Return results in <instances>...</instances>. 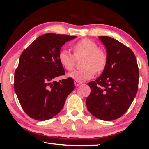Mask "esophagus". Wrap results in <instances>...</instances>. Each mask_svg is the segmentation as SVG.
Segmentation results:
<instances>
[{"instance_id": "34e87169", "label": "esophagus", "mask_w": 149, "mask_h": 149, "mask_svg": "<svg viewBox=\"0 0 149 149\" xmlns=\"http://www.w3.org/2000/svg\"><path fill=\"white\" fill-rule=\"evenodd\" d=\"M74 84H75V86L77 87V86H79V85L81 84V82L78 81H74Z\"/></svg>"}]
</instances>
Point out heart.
I'll use <instances>...</instances> for the list:
<instances>
[{
	"mask_svg": "<svg viewBox=\"0 0 149 149\" xmlns=\"http://www.w3.org/2000/svg\"><path fill=\"white\" fill-rule=\"evenodd\" d=\"M74 55L63 49L58 54L60 64L68 71H72L74 68L76 59L84 57L82 65L84 68L76 70L68 74V77L78 81H84L90 79L94 76L95 71L100 72L105 69L107 64V54L102 50L99 49L95 42L88 39L80 40L73 45Z\"/></svg>",
	"mask_w": 149,
	"mask_h": 149,
	"instance_id": "1",
	"label": "heart"
}]
</instances>
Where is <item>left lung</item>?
I'll use <instances>...</instances> for the list:
<instances>
[{"label":"left lung","mask_w":149,"mask_h":149,"mask_svg":"<svg viewBox=\"0 0 149 149\" xmlns=\"http://www.w3.org/2000/svg\"><path fill=\"white\" fill-rule=\"evenodd\" d=\"M107 50V64L102 74L89 85V112L104 121L120 118L132 104L138 89L139 68L132 50L117 40L100 36Z\"/></svg>","instance_id":"1"}]
</instances>
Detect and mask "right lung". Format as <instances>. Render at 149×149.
<instances>
[{
  "label": "right lung",
  "mask_w": 149,
  "mask_h": 149,
  "mask_svg": "<svg viewBox=\"0 0 149 149\" xmlns=\"http://www.w3.org/2000/svg\"><path fill=\"white\" fill-rule=\"evenodd\" d=\"M75 37L54 33L41 35L20 56L14 74V91L24 112L31 118L45 121L53 118L75 89L71 77L60 82L54 79L65 74L58 60L60 49Z\"/></svg>",
  "instance_id": "1"
}]
</instances>
